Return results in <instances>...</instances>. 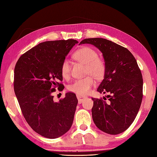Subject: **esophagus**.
Returning a JSON list of instances; mask_svg holds the SVG:
<instances>
[{
  "mask_svg": "<svg viewBox=\"0 0 157 157\" xmlns=\"http://www.w3.org/2000/svg\"><path fill=\"white\" fill-rule=\"evenodd\" d=\"M77 98L78 99V103H81L84 99L86 98V96H80V95L78 94H77Z\"/></svg>",
  "mask_w": 157,
  "mask_h": 157,
  "instance_id": "34e87169",
  "label": "esophagus"
}]
</instances>
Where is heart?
I'll return each instance as SVG.
<instances>
[{"instance_id": "b5f03b06", "label": "heart", "mask_w": 157, "mask_h": 157, "mask_svg": "<svg viewBox=\"0 0 157 157\" xmlns=\"http://www.w3.org/2000/svg\"><path fill=\"white\" fill-rule=\"evenodd\" d=\"M73 58L81 63L86 65L85 74L86 75H91L98 80L102 78L105 75L106 72L105 61L98 57L97 51L91 47L84 46L77 50L73 54ZM70 71L69 61L64 59L61 65V74L63 78H67L70 75ZM92 77L75 80L69 86V90L80 96L88 94L95 84Z\"/></svg>"}]
</instances>
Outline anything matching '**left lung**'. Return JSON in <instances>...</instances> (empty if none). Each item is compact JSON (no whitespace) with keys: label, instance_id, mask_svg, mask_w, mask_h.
<instances>
[{"label":"left lung","instance_id":"left-lung-1","mask_svg":"<svg viewBox=\"0 0 157 157\" xmlns=\"http://www.w3.org/2000/svg\"><path fill=\"white\" fill-rule=\"evenodd\" d=\"M80 44L97 47L106 63L104 79L97 91L108 93V99L92 98L93 121L107 134H121L135 120L143 98V78L136 59L127 48L102 38L86 39Z\"/></svg>","mask_w":157,"mask_h":157}]
</instances>
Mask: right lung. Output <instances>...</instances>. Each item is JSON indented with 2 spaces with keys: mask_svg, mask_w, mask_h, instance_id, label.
Returning <instances> with one entry per match:
<instances>
[{
  "mask_svg": "<svg viewBox=\"0 0 157 157\" xmlns=\"http://www.w3.org/2000/svg\"><path fill=\"white\" fill-rule=\"evenodd\" d=\"M74 39L46 41L22 54L14 68L13 89L25 121L40 136L55 139L72 126L78 103L68 92L58 102L52 93L63 84L61 65L73 46Z\"/></svg>",
  "mask_w": 157,
  "mask_h": 157,
  "instance_id": "obj_1",
  "label": "right lung"
}]
</instances>
